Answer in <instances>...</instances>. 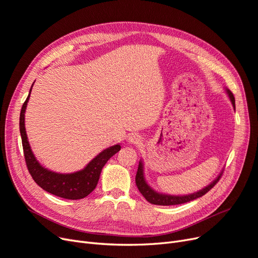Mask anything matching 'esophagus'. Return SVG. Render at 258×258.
Wrapping results in <instances>:
<instances>
[{
	"mask_svg": "<svg viewBox=\"0 0 258 258\" xmlns=\"http://www.w3.org/2000/svg\"><path fill=\"white\" fill-rule=\"evenodd\" d=\"M128 141H130V144H132V145H138L141 140H140V137H139V136H137V135H132V136H130Z\"/></svg>",
	"mask_w": 258,
	"mask_h": 258,
	"instance_id": "1",
	"label": "esophagus"
}]
</instances>
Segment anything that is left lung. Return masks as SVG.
I'll list each match as a JSON object with an SVG mask.
<instances>
[{
  "label": "left lung",
  "mask_w": 258,
  "mask_h": 258,
  "mask_svg": "<svg viewBox=\"0 0 258 258\" xmlns=\"http://www.w3.org/2000/svg\"><path fill=\"white\" fill-rule=\"evenodd\" d=\"M228 93V97H230L233 106L235 107V98H234V94L230 91V90H226ZM222 173L219 175L214 182L208 185L207 187H205L204 189L200 190V191L192 194V195H188V196H168V195H161L158 194L156 191H154L153 189H152L145 180L144 177V166H142V163L140 161L139 166H138V170H137V173H136V185L139 189V191L141 192V195L146 198V200L148 202H150L151 204H155V205H164V206H169V205H178V204H184L187 202L192 201V200H196L198 198H201L203 197L205 194H207L209 190L212 188H214V186L219 182V179H220Z\"/></svg>",
  "instance_id": "left-lung-1"
}]
</instances>
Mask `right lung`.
Wrapping results in <instances>:
<instances>
[{
    "mask_svg": "<svg viewBox=\"0 0 258 258\" xmlns=\"http://www.w3.org/2000/svg\"><path fill=\"white\" fill-rule=\"evenodd\" d=\"M31 91L32 88L30 93ZM30 93H28V97L23 103L20 112V134L22 139L23 154L28 172H30L38 186H40L45 191L54 196L68 200H80L87 197L97 187L102 168L107 163L110 157H112L117 152L120 151L121 147L116 145L104 150L97 157L90 161L87 167L75 173L60 174L52 172V171L43 168L35 158L30 144L27 141L25 132L24 112L28 99H30Z\"/></svg>",
    "mask_w": 258,
    "mask_h": 258,
    "instance_id": "add662e5",
    "label": "right lung"
}]
</instances>
